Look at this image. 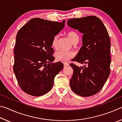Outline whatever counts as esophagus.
<instances>
[{
	"instance_id": "1",
	"label": "esophagus",
	"mask_w": 122,
	"mask_h": 122,
	"mask_svg": "<svg viewBox=\"0 0 122 122\" xmlns=\"http://www.w3.org/2000/svg\"><path fill=\"white\" fill-rule=\"evenodd\" d=\"M63 65H64V68H66L67 67H68V66H69V63H64Z\"/></svg>"
}]
</instances>
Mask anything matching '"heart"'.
Returning <instances> with one entry per match:
<instances>
[{
    "mask_svg": "<svg viewBox=\"0 0 122 122\" xmlns=\"http://www.w3.org/2000/svg\"><path fill=\"white\" fill-rule=\"evenodd\" d=\"M67 36L70 39L72 43L78 42L79 41V36L74 31H69L67 33ZM59 36L56 35L53 37L51 41V46L54 48H56L57 47V43L59 40ZM75 56V54L71 51H66L63 50H60L56 51L55 54V57L57 61L66 62L68 61L69 59Z\"/></svg>",
    "mask_w": 122,
    "mask_h": 122,
    "instance_id": "1",
    "label": "heart"
}]
</instances>
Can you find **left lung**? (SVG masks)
<instances>
[{"label":"left lung","mask_w":122,"mask_h":122,"mask_svg":"<svg viewBox=\"0 0 122 122\" xmlns=\"http://www.w3.org/2000/svg\"><path fill=\"white\" fill-rule=\"evenodd\" d=\"M68 26L83 34L82 46L72 61L83 66L71 63L73 75L70 80L71 90L82 97L98 92L110 75V40L107 28L96 16L75 18L67 21Z\"/></svg>","instance_id":"obj_1"}]
</instances>
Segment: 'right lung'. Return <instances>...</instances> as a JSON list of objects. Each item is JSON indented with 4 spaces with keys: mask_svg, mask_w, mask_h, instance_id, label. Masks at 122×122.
Returning a JSON list of instances; mask_svg holds the SVG:
<instances>
[{
    "mask_svg": "<svg viewBox=\"0 0 122 122\" xmlns=\"http://www.w3.org/2000/svg\"><path fill=\"white\" fill-rule=\"evenodd\" d=\"M62 22L33 18L20 29L14 50L13 71L21 89L26 94L40 96L53 87L54 78L63 68L55 58L51 48L53 37L65 27Z\"/></svg>",
    "mask_w": 122,
    "mask_h": 122,
    "instance_id": "1",
    "label": "right lung"
}]
</instances>
